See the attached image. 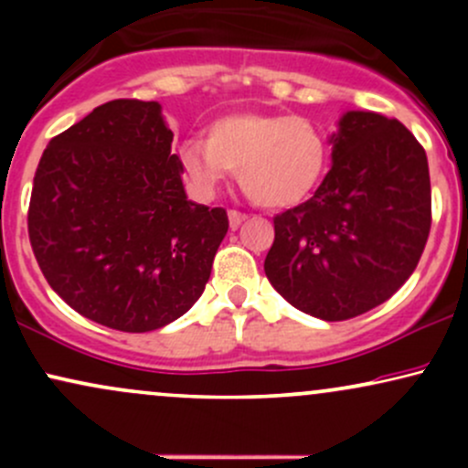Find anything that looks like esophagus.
<instances>
[{
	"mask_svg": "<svg viewBox=\"0 0 468 468\" xmlns=\"http://www.w3.org/2000/svg\"><path fill=\"white\" fill-rule=\"evenodd\" d=\"M249 218L246 213H239V211H229V227L230 229H238L244 219Z\"/></svg>",
	"mask_w": 468,
	"mask_h": 468,
	"instance_id": "1",
	"label": "esophagus"
}]
</instances>
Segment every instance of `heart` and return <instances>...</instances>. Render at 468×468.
I'll list each match as a JSON object with an SVG mask.
<instances>
[{"label":"heart","mask_w":468,"mask_h":468,"mask_svg":"<svg viewBox=\"0 0 468 468\" xmlns=\"http://www.w3.org/2000/svg\"><path fill=\"white\" fill-rule=\"evenodd\" d=\"M182 171L193 189L211 196L239 169L244 191L257 204L286 208L303 202L319 185L327 144L310 121L292 114L235 112L211 122L208 138L180 144Z\"/></svg>","instance_id":"1"}]
</instances>
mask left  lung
Masks as SVG:
<instances>
[{
    "mask_svg": "<svg viewBox=\"0 0 468 468\" xmlns=\"http://www.w3.org/2000/svg\"><path fill=\"white\" fill-rule=\"evenodd\" d=\"M332 169L308 202L275 218L264 271L290 305L346 321L388 302L418 266L431 229L427 154L376 112H343Z\"/></svg>",
    "mask_w": 468,
    "mask_h": 468,
    "instance_id": "8db88e82",
    "label": "left lung"
}]
</instances>
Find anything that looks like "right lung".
Listing matches in <instances>:
<instances>
[{
	"label": "right lung",
	"instance_id": "obj_1",
	"mask_svg": "<svg viewBox=\"0 0 468 468\" xmlns=\"http://www.w3.org/2000/svg\"><path fill=\"white\" fill-rule=\"evenodd\" d=\"M158 101L118 99L48 143L28 235L52 290L85 319L152 332L200 299L229 230L186 197Z\"/></svg>",
	"mask_w": 468,
	"mask_h": 468
}]
</instances>
